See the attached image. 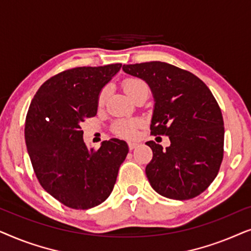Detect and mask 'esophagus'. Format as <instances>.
Segmentation results:
<instances>
[{"mask_svg":"<svg viewBox=\"0 0 251 251\" xmlns=\"http://www.w3.org/2000/svg\"><path fill=\"white\" fill-rule=\"evenodd\" d=\"M128 146H129V150H135L137 146H138V143H136V142H129L128 143Z\"/></svg>","mask_w":251,"mask_h":251,"instance_id":"1","label":"esophagus"}]
</instances>
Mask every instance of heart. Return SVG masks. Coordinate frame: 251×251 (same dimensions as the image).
Segmentation results:
<instances>
[{
  "mask_svg": "<svg viewBox=\"0 0 251 251\" xmlns=\"http://www.w3.org/2000/svg\"><path fill=\"white\" fill-rule=\"evenodd\" d=\"M144 88H147V85L145 84V82L139 80V78H128V80L123 82V89H125L126 95H128L131 99L135 97L137 92L142 90ZM107 95H108L107 88H104L100 92H99L98 99H97L98 106H102L105 104ZM140 125H142V122L136 119L121 120V121H118L115 123L114 131L115 133H118L119 136L125 137V138H132V137L136 136L137 129H138V126Z\"/></svg>",
  "mask_w": 251,
  "mask_h": 251,
  "instance_id": "heart-1",
  "label": "heart"
}]
</instances>
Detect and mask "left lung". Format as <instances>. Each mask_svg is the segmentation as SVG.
<instances>
[{"instance_id":"8db88e82","label":"left lung","mask_w":251,"mask_h":251,"mask_svg":"<svg viewBox=\"0 0 251 251\" xmlns=\"http://www.w3.org/2000/svg\"><path fill=\"white\" fill-rule=\"evenodd\" d=\"M125 73L145 81L152 91L153 135H166L170 146L146 143L153 159L145 173L162 197L188 200L208 188L224 154V121L209 88L198 76L162 61L123 65Z\"/></svg>"}]
</instances>
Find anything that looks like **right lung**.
Returning a JSON list of instances; mask_svg holds the SVG:
<instances>
[{
    "label": "right lung",
    "instance_id": "1",
    "mask_svg": "<svg viewBox=\"0 0 251 251\" xmlns=\"http://www.w3.org/2000/svg\"><path fill=\"white\" fill-rule=\"evenodd\" d=\"M121 64L76 67L41 85L25 123L27 152L41 186L73 209H90L112 193L119 168L129 152L112 138L97 151L88 149L81 123L97 114L99 92Z\"/></svg>",
    "mask_w": 251,
    "mask_h": 251
}]
</instances>
